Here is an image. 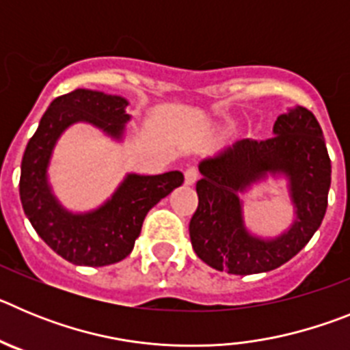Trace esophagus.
I'll return each instance as SVG.
<instances>
[{"mask_svg":"<svg viewBox=\"0 0 350 350\" xmlns=\"http://www.w3.org/2000/svg\"><path fill=\"white\" fill-rule=\"evenodd\" d=\"M184 180L187 185H193L194 182L198 180V170L194 166H189V168L184 172Z\"/></svg>","mask_w":350,"mask_h":350,"instance_id":"34e87169","label":"esophagus"}]
</instances>
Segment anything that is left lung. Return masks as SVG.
Instances as JSON below:
<instances>
[{"label":"left lung","instance_id":"obj_1","mask_svg":"<svg viewBox=\"0 0 350 350\" xmlns=\"http://www.w3.org/2000/svg\"><path fill=\"white\" fill-rule=\"evenodd\" d=\"M198 208L189 222L196 256L233 275L265 273L295 258L319 230L332 184V161L323 129L310 110L287 108L268 140L243 138L198 165ZM268 178L286 180L293 205L290 228L275 237L252 234L240 193Z\"/></svg>","mask_w":350,"mask_h":350}]
</instances>
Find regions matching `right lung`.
Segmentation results:
<instances>
[{
	"label": "right lung",
	"mask_w": 350,
	"mask_h": 350,
	"mask_svg": "<svg viewBox=\"0 0 350 350\" xmlns=\"http://www.w3.org/2000/svg\"><path fill=\"white\" fill-rule=\"evenodd\" d=\"M129 101L122 96L75 89L55 98L27 142L21 165V203L38 237L55 254L79 267H107L131 254L147 212L182 185L180 172L128 173L112 196L92 210H68L52 191L49 166L70 126L85 122L116 142L124 140Z\"/></svg>",
	"instance_id": "add662e5"
}]
</instances>
